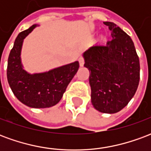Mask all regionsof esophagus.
Returning a JSON list of instances; mask_svg holds the SVG:
<instances>
[{
	"instance_id": "esophagus-1",
	"label": "esophagus",
	"mask_w": 151,
	"mask_h": 151,
	"mask_svg": "<svg viewBox=\"0 0 151 151\" xmlns=\"http://www.w3.org/2000/svg\"><path fill=\"white\" fill-rule=\"evenodd\" d=\"M78 61H79V65L81 66V67H82V66L84 65V60H83V58H79Z\"/></svg>"
}]
</instances>
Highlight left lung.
<instances>
[{
  "mask_svg": "<svg viewBox=\"0 0 151 151\" xmlns=\"http://www.w3.org/2000/svg\"><path fill=\"white\" fill-rule=\"evenodd\" d=\"M111 31L106 45L95 44L82 56L90 72L91 103L97 111L113 114L122 110L136 93L140 63L133 40L116 25L104 22Z\"/></svg>",
  "mask_w": 151,
  "mask_h": 151,
  "instance_id": "1",
  "label": "left lung"
}]
</instances>
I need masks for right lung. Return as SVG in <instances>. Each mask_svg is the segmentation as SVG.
I'll use <instances>...</instances> for the list:
<instances>
[{
    "mask_svg": "<svg viewBox=\"0 0 151 151\" xmlns=\"http://www.w3.org/2000/svg\"><path fill=\"white\" fill-rule=\"evenodd\" d=\"M39 25L22 31L10 51L7 79L14 95L23 104L33 108H51L58 104L79 68L78 61L43 73H30L23 69L21 52L24 39Z\"/></svg>",
    "mask_w": 151,
    "mask_h": 151,
    "instance_id": "add662e5",
    "label": "right lung"
}]
</instances>
